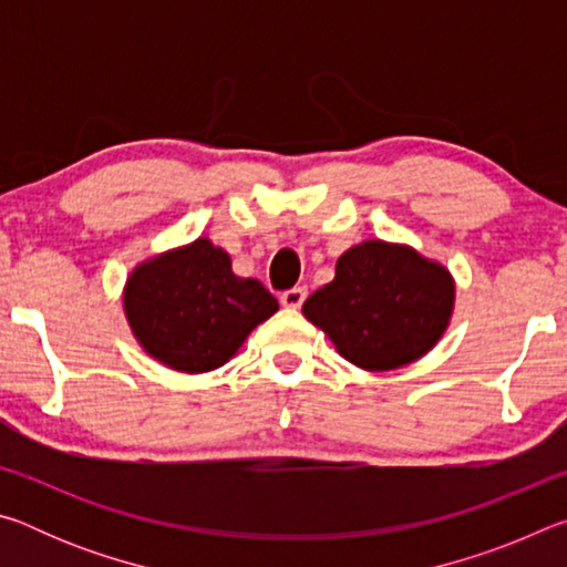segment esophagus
Masks as SVG:
<instances>
[{"label": "esophagus", "instance_id": "obj_1", "mask_svg": "<svg viewBox=\"0 0 567 567\" xmlns=\"http://www.w3.org/2000/svg\"><path fill=\"white\" fill-rule=\"evenodd\" d=\"M305 297H307L305 287H292V290H285V292L280 295V302H282L285 307H290V310H297V307H300V305L305 302Z\"/></svg>", "mask_w": 567, "mask_h": 567}]
</instances>
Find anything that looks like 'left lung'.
<instances>
[{"instance_id":"obj_1","label":"left lung","mask_w":567,"mask_h":567,"mask_svg":"<svg viewBox=\"0 0 567 567\" xmlns=\"http://www.w3.org/2000/svg\"><path fill=\"white\" fill-rule=\"evenodd\" d=\"M455 310V277L415 247L364 239L338 257L334 280L302 305L344 360L388 372L420 360L443 338Z\"/></svg>"}]
</instances>
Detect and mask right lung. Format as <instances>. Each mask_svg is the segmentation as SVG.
<instances>
[{
    "mask_svg": "<svg viewBox=\"0 0 567 567\" xmlns=\"http://www.w3.org/2000/svg\"><path fill=\"white\" fill-rule=\"evenodd\" d=\"M122 310L132 338L152 360L199 375L233 360L280 305L260 280L237 277L223 247L197 237L134 267Z\"/></svg>",
    "mask_w": 567,
    "mask_h": 567,
    "instance_id": "add662e5",
    "label": "right lung"
}]
</instances>
